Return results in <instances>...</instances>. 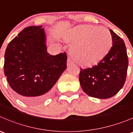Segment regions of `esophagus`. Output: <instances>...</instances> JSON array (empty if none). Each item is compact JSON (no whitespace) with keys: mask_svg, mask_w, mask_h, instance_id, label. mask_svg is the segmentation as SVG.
Here are the masks:
<instances>
[{"mask_svg":"<svg viewBox=\"0 0 133 133\" xmlns=\"http://www.w3.org/2000/svg\"><path fill=\"white\" fill-rule=\"evenodd\" d=\"M72 64V61H71L69 58H68V61H67V65H68V66H69V65H71V64Z\"/></svg>","mask_w":133,"mask_h":133,"instance_id":"1","label":"esophagus"}]
</instances>
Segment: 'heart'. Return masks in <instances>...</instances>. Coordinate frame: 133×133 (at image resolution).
<instances>
[{
  "label": "heart",
  "mask_w": 133,
  "mask_h": 133,
  "mask_svg": "<svg viewBox=\"0 0 133 133\" xmlns=\"http://www.w3.org/2000/svg\"><path fill=\"white\" fill-rule=\"evenodd\" d=\"M67 42L74 44L70 54L81 66H90L104 57L112 44L110 31L103 26L82 25L76 26L64 36Z\"/></svg>",
  "instance_id": "1"
}]
</instances>
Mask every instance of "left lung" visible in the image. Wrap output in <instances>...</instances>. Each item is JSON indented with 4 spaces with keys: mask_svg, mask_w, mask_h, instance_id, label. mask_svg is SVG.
<instances>
[{
    "mask_svg": "<svg viewBox=\"0 0 133 133\" xmlns=\"http://www.w3.org/2000/svg\"><path fill=\"white\" fill-rule=\"evenodd\" d=\"M113 46L96 65L80 69L79 83L90 97L108 99L117 94L124 86L128 68V57L122 38L110 30Z\"/></svg>",
    "mask_w": 133,
    "mask_h": 133,
    "instance_id": "left-lung-1",
    "label": "left lung"
}]
</instances>
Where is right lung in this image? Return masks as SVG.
<instances>
[{
  "instance_id": "add662e5",
  "label": "right lung",
  "mask_w": 133,
  "mask_h": 133,
  "mask_svg": "<svg viewBox=\"0 0 133 133\" xmlns=\"http://www.w3.org/2000/svg\"><path fill=\"white\" fill-rule=\"evenodd\" d=\"M43 26L25 28L7 46L4 75L8 83L25 103L36 104L46 99L66 69V53L47 52Z\"/></svg>"
}]
</instances>
